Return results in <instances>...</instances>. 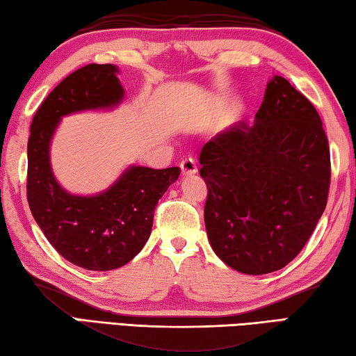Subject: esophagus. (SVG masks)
<instances>
[{"instance_id": "obj_1", "label": "esophagus", "mask_w": 356, "mask_h": 356, "mask_svg": "<svg viewBox=\"0 0 356 356\" xmlns=\"http://www.w3.org/2000/svg\"><path fill=\"white\" fill-rule=\"evenodd\" d=\"M179 167H181V172L184 175H189V173H195L197 172V163L193 159V157H184L181 159V163H179Z\"/></svg>"}]
</instances>
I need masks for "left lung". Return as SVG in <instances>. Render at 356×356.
I'll return each mask as SVG.
<instances>
[{"mask_svg":"<svg viewBox=\"0 0 356 356\" xmlns=\"http://www.w3.org/2000/svg\"><path fill=\"white\" fill-rule=\"evenodd\" d=\"M254 118L218 134L199 161L211 248L232 269L262 275L307 243L326 207L331 157L320 114L282 76Z\"/></svg>","mask_w":356,"mask_h":356,"instance_id":"obj_1","label":"left lung"}]
</instances>
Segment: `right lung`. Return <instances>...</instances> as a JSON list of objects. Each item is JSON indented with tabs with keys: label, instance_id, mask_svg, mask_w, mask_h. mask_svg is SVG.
<instances>
[{
	"label": "right lung",
	"instance_id": "add662e5",
	"mask_svg": "<svg viewBox=\"0 0 356 356\" xmlns=\"http://www.w3.org/2000/svg\"><path fill=\"white\" fill-rule=\"evenodd\" d=\"M111 63H90L67 76L38 108L29 136L26 199L38 226L65 259L87 270H111L132 261L149 238L154 210L179 177L178 167H132L94 197L60 188L49 163V143L60 118L122 100Z\"/></svg>",
	"mask_w": 356,
	"mask_h": 356
}]
</instances>
